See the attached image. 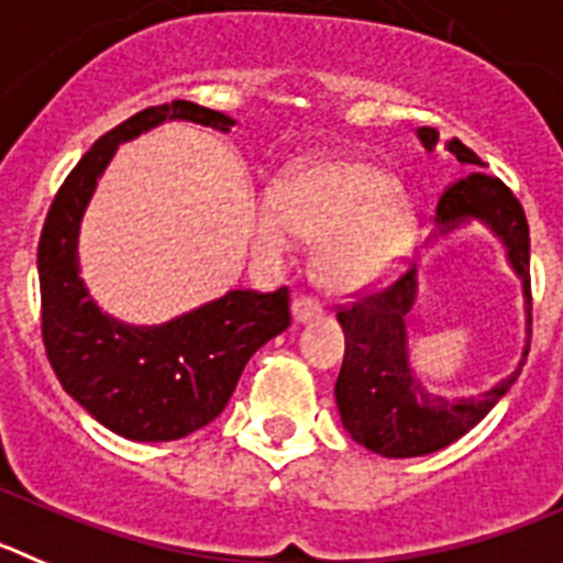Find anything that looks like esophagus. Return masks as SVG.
<instances>
[{"mask_svg":"<svg viewBox=\"0 0 563 563\" xmlns=\"http://www.w3.org/2000/svg\"><path fill=\"white\" fill-rule=\"evenodd\" d=\"M294 322H311V319L322 317V302L317 297H308V294H299L291 302Z\"/></svg>","mask_w":563,"mask_h":563,"instance_id":"obj_1","label":"esophagus"}]
</instances>
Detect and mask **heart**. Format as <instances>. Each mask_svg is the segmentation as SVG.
Returning a JSON list of instances; mask_svg holds the SVG:
<instances>
[{"mask_svg":"<svg viewBox=\"0 0 563 563\" xmlns=\"http://www.w3.org/2000/svg\"><path fill=\"white\" fill-rule=\"evenodd\" d=\"M413 233L417 219L397 183L366 161L299 166L252 219V244L269 261L286 257L294 239L322 241V277L341 291L388 275L408 255Z\"/></svg>","mask_w":563,"mask_h":563,"instance_id":"obj_1","label":"heart"}]
</instances>
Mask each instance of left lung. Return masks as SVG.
I'll use <instances>...</instances> for the list:
<instances>
[{"mask_svg":"<svg viewBox=\"0 0 563 563\" xmlns=\"http://www.w3.org/2000/svg\"><path fill=\"white\" fill-rule=\"evenodd\" d=\"M419 139L428 150L439 141L433 128H419ZM448 150L461 163L483 166L481 157L453 139ZM466 219H481L506 244L511 266L522 277L530 319V230L525 210L511 188L495 175L470 172L450 183L435 202L439 233H450ZM417 297V264L377 291H358L353 302L339 306L346 350L335 380V402L344 428L358 444L386 459H413L448 448L470 433L503 394L514 386L519 369L472 400L450 402L433 397L417 377L406 358V313ZM530 344L525 346L528 358Z\"/></svg>","mask_w":563,"mask_h":563,"instance_id":"1","label":"left lung"}]
</instances>
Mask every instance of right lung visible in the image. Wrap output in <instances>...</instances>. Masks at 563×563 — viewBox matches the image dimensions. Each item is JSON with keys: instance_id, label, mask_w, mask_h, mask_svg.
<instances>
[{"instance_id": "right-lung-1", "label": "right lung", "mask_w": 563, "mask_h": 563, "mask_svg": "<svg viewBox=\"0 0 563 563\" xmlns=\"http://www.w3.org/2000/svg\"><path fill=\"white\" fill-rule=\"evenodd\" d=\"M228 133L233 119L175 99L130 115L104 133L63 186L38 241L41 339L57 380L97 422L133 441H175L205 428L233 397L246 361L291 324L288 288L230 291L161 328H130L104 317L77 275V235L97 177L115 146L166 122Z\"/></svg>"}]
</instances>
